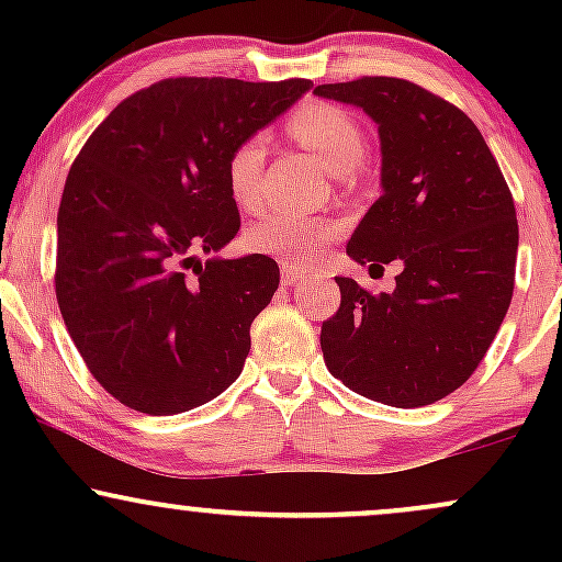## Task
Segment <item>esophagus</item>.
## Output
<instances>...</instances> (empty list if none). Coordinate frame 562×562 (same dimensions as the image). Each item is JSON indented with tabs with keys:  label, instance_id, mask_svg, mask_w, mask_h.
I'll return each instance as SVG.
<instances>
[{
	"label": "esophagus",
	"instance_id": "34e87169",
	"mask_svg": "<svg viewBox=\"0 0 562 562\" xmlns=\"http://www.w3.org/2000/svg\"><path fill=\"white\" fill-rule=\"evenodd\" d=\"M306 272L301 267H293V263H282V285H295V282L303 280Z\"/></svg>",
	"mask_w": 562,
	"mask_h": 562
}]
</instances>
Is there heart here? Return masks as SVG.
<instances>
[{
    "mask_svg": "<svg viewBox=\"0 0 562 562\" xmlns=\"http://www.w3.org/2000/svg\"><path fill=\"white\" fill-rule=\"evenodd\" d=\"M288 134L335 177L357 169L364 156L362 128L353 115L327 102H312L290 115ZM263 158L267 142L261 137L243 139L227 158V190L243 211H256L261 203ZM333 235L335 227L327 218L267 214L248 229V245L269 259L312 263L327 248Z\"/></svg>",
    "mask_w": 562,
    "mask_h": 562,
    "instance_id": "heart-1",
    "label": "heart"
}]
</instances>
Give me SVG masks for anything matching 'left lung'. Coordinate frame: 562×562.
<instances>
[{
    "label": "left lung",
    "instance_id": "8db88e82",
    "mask_svg": "<svg viewBox=\"0 0 562 562\" xmlns=\"http://www.w3.org/2000/svg\"><path fill=\"white\" fill-rule=\"evenodd\" d=\"M362 108L380 137V195L353 229L357 263H402L393 293L335 277L340 308L322 325L333 378L372 402L412 409L473 375L515 285L518 218L479 126L428 89L391 76L322 83Z\"/></svg>",
    "mask_w": 562,
    "mask_h": 562
}]
</instances>
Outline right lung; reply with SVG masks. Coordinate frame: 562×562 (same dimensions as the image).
Returning a JSON list of instances; mask_svg holds the SVG:
<instances>
[{"label": "right lung", "mask_w": 562, "mask_h": 562, "mask_svg": "<svg viewBox=\"0 0 562 562\" xmlns=\"http://www.w3.org/2000/svg\"><path fill=\"white\" fill-rule=\"evenodd\" d=\"M308 87L164 79L81 147L57 211L55 293L89 372L121 404L179 415L240 378L280 267L216 256L240 229L227 158Z\"/></svg>", "instance_id": "add662e5"}]
</instances>
